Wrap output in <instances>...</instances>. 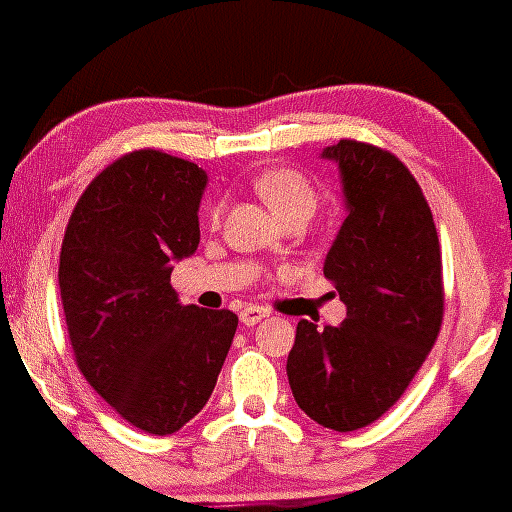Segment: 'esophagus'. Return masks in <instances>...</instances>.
Returning a JSON list of instances; mask_svg holds the SVG:
<instances>
[{
	"label": "esophagus",
	"mask_w": 512,
	"mask_h": 512,
	"mask_svg": "<svg viewBox=\"0 0 512 512\" xmlns=\"http://www.w3.org/2000/svg\"><path fill=\"white\" fill-rule=\"evenodd\" d=\"M264 317H269V310L260 308V305H248V308L240 310V322H243L245 327L257 325V322H262Z\"/></svg>",
	"instance_id": "esophagus-1"
}]
</instances>
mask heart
I'll use <instances>...</instances> for the list:
<instances>
[{
    "mask_svg": "<svg viewBox=\"0 0 512 512\" xmlns=\"http://www.w3.org/2000/svg\"><path fill=\"white\" fill-rule=\"evenodd\" d=\"M252 190L279 221L289 219L293 214L313 216L317 207L315 187L310 185V180L303 173L293 168L262 170L252 178ZM209 219H219V207L209 209Z\"/></svg>",
    "mask_w": 512,
    "mask_h": 512,
    "instance_id": "b5f03b06",
    "label": "heart"
}]
</instances>
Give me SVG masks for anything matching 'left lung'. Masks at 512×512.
<instances>
[{"instance_id":"left-lung-1","label":"left lung","mask_w":512,"mask_h":512,"mask_svg":"<svg viewBox=\"0 0 512 512\" xmlns=\"http://www.w3.org/2000/svg\"><path fill=\"white\" fill-rule=\"evenodd\" d=\"M322 158L339 166L346 199L325 260L346 320L325 330L298 322L286 373L298 407L346 433L380 419L436 344L443 262L431 207L395 154L342 139Z\"/></svg>"}]
</instances>
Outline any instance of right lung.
<instances>
[{"mask_svg":"<svg viewBox=\"0 0 512 512\" xmlns=\"http://www.w3.org/2000/svg\"><path fill=\"white\" fill-rule=\"evenodd\" d=\"M207 173L139 149L98 173L69 216L60 296L76 366L139 431L168 436L202 411L238 315L182 305L173 262L199 245Z\"/></svg>","mask_w":512,"mask_h":512,"instance_id":"add662e5","label":"right lung"}]
</instances>
